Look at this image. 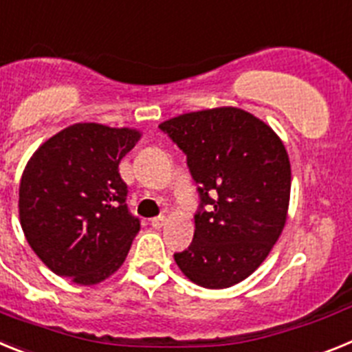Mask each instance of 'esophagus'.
I'll use <instances>...</instances> for the list:
<instances>
[{"mask_svg":"<svg viewBox=\"0 0 352 352\" xmlns=\"http://www.w3.org/2000/svg\"><path fill=\"white\" fill-rule=\"evenodd\" d=\"M164 223H166V218H164V216H157V218L151 219V225L154 228H163Z\"/></svg>","mask_w":352,"mask_h":352,"instance_id":"esophagus-1","label":"esophagus"}]
</instances>
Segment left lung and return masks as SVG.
Here are the masks:
<instances>
[{
    "label": "left lung",
    "mask_w": 352,
    "mask_h": 352,
    "mask_svg": "<svg viewBox=\"0 0 352 352\" xmlns=\"http://www.w3.org/2000/svg\"><path fill=\"white\" fill-rule=\"evenodd\" d=\"M159 127L186 152L200 184L193 243L173 255L177 265L206 289L243 282L267 258L285 227L290 161L282 138L234 106L184 113Z\"/></svg>",
    "instance_id": "1"
}]
</instances>
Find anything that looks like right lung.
I'll return each instance as SVG.
<instances>
[{"mask_svg": "<svg viewBox=\"0 0 352 352\" xmlns=\"http://www.w3.org/2000/svg\"><path fill=\"white\" fill-rule=\"evenodd\" d=\"M140 138L134 127L79 122L33 152L21 177L19 219L54 274L97 285L124 264L140 221L125 206L118 164Z\"/></svg>", "mask_w": 352, "mask_h": 352, "instance_id": "obj_1", "label": "right lung"}]
</instances>
